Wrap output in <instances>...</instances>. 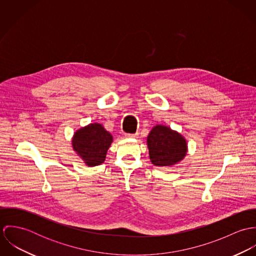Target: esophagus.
Here are the masks:
<instances>
[{"label": "esophagus", "instance_id": "esophagus-1", "mask_svg": "<svg viewBox=\"0 0 256 256\" xmlns=\"http://www.w3.org/2000/svg\"><path fill=\"white\" fill-rule=\"evenodd\" d=\"M127 138H132V139H134V138H138V134L136 133V134H126L125 135Z\"/></svg>", "mask_w": 256, "mask_h": 256}]
</instances>
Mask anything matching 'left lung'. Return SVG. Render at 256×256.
<instances>
[{
    "instance_id": "1",
    "label": "left lung",
    "mask_w": 256,
    "mask_h": 256,
    "mask_svg": "<svg viewBox=\"0 0 256 256\" xmlns=\"http://www.w3.org/2000/svg\"><path fill=\"white\" fill-rule=\"evenodd\" d=\"M148 156L156 166L170 168L180 162L187 154V141L170 127L158 124L146 137Z\"/></svg>"
}]
</instances>
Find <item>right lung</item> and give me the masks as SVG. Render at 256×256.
Wrapping results in <instances>:
<instances>
[{
    "instance_id": "1",
    "label": "right lung",
    "mask_w": 256,
    "mask_h": 256,
    "mask_svg": "<svg viewBox=\"0 0 256 256\" xmlns=\"http://www.w3.org/2000/svg\"><path fill=\"white\" fill-rule=\"evenodd\" d=\"M113 137L100 123H90L74 133L72 146L88 166L104 164Z\"/></svg>"
}]
</instances>
